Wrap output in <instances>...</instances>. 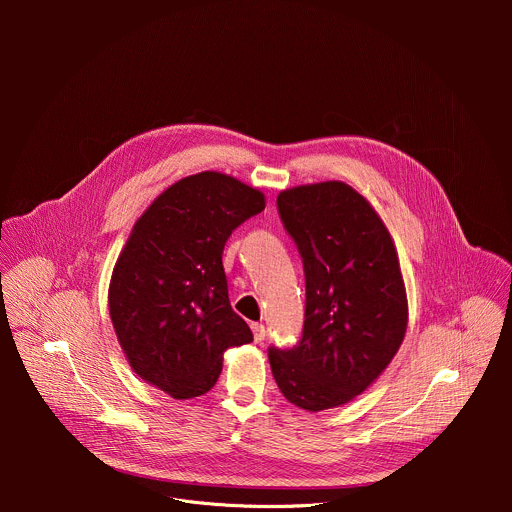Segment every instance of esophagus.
Segmentation results:
<instances>
[{"label":"esophagus","mask_w":512,"mask_h":512,"mask_svg":"<svg viewBox=\"0 0 512 512\" xmlns=\"http://www.w3.org/2000/svg\"><path fill=\"white\" fill-rule=\"evenodd\" d=\"M251 330H253V338L255 342H263L265 336H267V330L263 324H251Z\"/></svg>","instance_id":"obj_1"}]
</instances>
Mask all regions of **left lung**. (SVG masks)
Segmentation results:
<instances>
[{
  "label": "left lung",
  "instance_id": "obj_1",
  "mask_svg": "<svg viewBox=\"0 0 512 512\" xmlns=\"http://www.w3.org/2000/svg\"><path fill=\"white\" fill-rule=\"evenodd\" d=\"M306 275L300 340L269 346L283 397L322 411L367 389L397 354L407 328V298L393 239L344 182L298 186L277 196Z\"/></svg>",
  "mask_w": 512,
  "mask_h": 512
}]
</instances>
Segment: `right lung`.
Listing matches in <instances>:
<instances>
[{"mask_svg": "<svg viewBox=\"0 0 512 512\" xmlns=\"http://www.w3.org/2000/svg\"><path fill=\"white\" fill-rule=\"evenodd\" d=\"M265 208L259 190L218 172L188 176L141 214L119 255L109 314L131 369L174 399L210 391L229 346L253 340L233 312L225 243Z\"/></svg>", "mask_w": 512, "mask_h": 512, "instance_id": "add662e5", "label": "right lung"}]
</instances>
